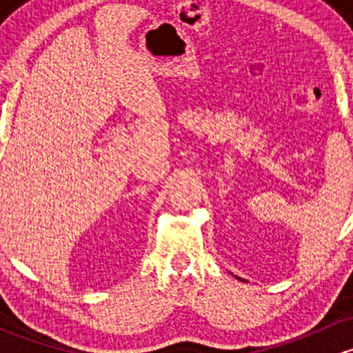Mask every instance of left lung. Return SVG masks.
<instances>
[{
    "mask_svg": "<svg viewBox=\"0 0 353 353\" xmlns=\"http://www.w3.org/2000/svg\"><path fill=\"white\" fill-rule=\"evenodd\" d=\"M232 275H234V273H232ZM236 279H239V280H243V279H241V276H236ZM243 282H245V280H243Z\"/></svg>",
    "mask_w": 353,
    "mask_h": 353,
    "instance_id": "obj_1",
    "label": "left lung"
}]
</instances>
